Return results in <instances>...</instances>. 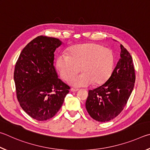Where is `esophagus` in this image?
Here are the masks:
<instances>
[{
    "mask_svg": "<svg viewBox=\"0 0 150 150\" xmlns=\"http://www.w3.org/2000/svg\"><path fill=\"white\" fill-rule=\"evenodd\" d=\"M70 91H72V92H76V91H78V89H74V88H71Z\"/></svg>",
    "mask_w": 150,
    "mask_h": 150,
    "instance_id": "34e87169",
    "label": "esophagus"
}]
</instances>
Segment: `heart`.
<instances>
[{
  "label": "heart",
  "instance_id": "heart-1",
  "mask_svg": "<svg viewBox=\"0 0 150 150\" xmlns=\"http://www.w3.org/2000/svg\"><path fill=\"white\" fill-rule=\"evenodd\" d=\"M69 54L62 53L57 59V67L61 77L67 81L81 70L84 72L73 77L69 83L76 88L103 84L111 76L115 64L111 49L100 44L76 45L68 49Z\"/></svg>",
  "mask_w": 150,
  "mask_h": 150
}]
</instances>
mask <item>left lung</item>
<instances>
[{"mask_svg":"<svg viewBox=\"0 0 150 150\" xmlns=\"http://www.w3.org/2000/svg\"><path fill=\"white\" fill-rule=\"evenodd\" d=\"M120 59L107 82L90 90L86 108L91 118L107 122L118 116L124 109L133 90L135 70L132 58L120 45Z\"/></svg>","mask_w":150,"mask_h":150,"instance_id":"1","label":"left lung"}]
</instances>
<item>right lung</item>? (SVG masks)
Returning a JSON list of instances; mask_svg holds the SVG:
<instances>
[{
  "label": "right lung",
  "mask_w": 150,
  "mask_h": 150,
  "mask_svg": "<svg viewBox=\"0 0 150 150\" xmlns=\"http://www.w3.org/2000/svg\"><path fill=\"white\" fill-rule=\"evenodd\" d=\"M62 44L59 39L40 35L21 52L14 79L18 102L33 119H51L61 107L70 87L62 82L54 67V52Z\"/></svg>",
  "instance_id": "add662e5"
}]
</instances>
